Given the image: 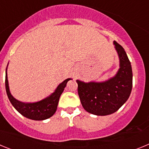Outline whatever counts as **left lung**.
<instances>
[{
    "label": "left lung",
    "instance_id": "obj_1",
    "mask_svg": "<svg viewBox=\"0 0 149 149\" xmlns=\"http://www.w3.org/2000/svg\"><path fill=\"white\" fill-rule=\"evenodd\" d=\"M113 44L119 58V69L114 77L104 82L76 81L83 107L96 116L110 115L116 112L128 99L132 89L131 62L122 46L116 41Z\"/></svg>",
    "mask_w": 149,
    "mask_h": 149
}]
</instances>
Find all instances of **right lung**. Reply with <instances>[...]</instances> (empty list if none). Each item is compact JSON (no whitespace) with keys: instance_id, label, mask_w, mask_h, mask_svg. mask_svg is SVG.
Instances as JSON below:
<instances>
[{"instance_id":"obj_1","label":"right lung","mask_w":149,"mask_h":149,"mask_svg":"<svg viewBox=\"0 0 149 149\" xmlns=\"http://www.w3.org/2000/svg\"><path fill=\"white\" fill-rule=\"evenodd\" d=\"M7 69V68H6ZM6 69V79H5V86L6 91L9 100L15 108V110L27 119L32 120L41 121L47 119L51 117L56 112L59 99L63 93L64 88L66 86V84L68 81L72 80L68 78L62 82L56 87V90L51 95L41 101L34 102V103H24L15 99L11 95L9 88V83L7 80V73Z\"/></svg>"}]
</instances>
